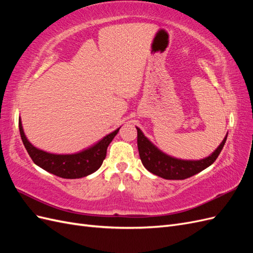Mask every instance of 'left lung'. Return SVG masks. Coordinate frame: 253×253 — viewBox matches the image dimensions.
Wrapping results in <instances>:
<instances>
[{
	"mask_svg": "<svg viewBox=\"0 0 253 253\" xmlns=\"http://www.w3.org/2000/svg\"><path fill=\"white\" fill-rule=\"evenodd\" d=\"M137 128V145H138L139 156L145 169L165 179H186L197 173L202 172L206 168L211 166L218 157L227 140V135L218 145V148L212 154L201 160H181L171 157L158 150L141 129Z\"/></svg>",
	"mask_w": 253,
	"mask_h": 253,
	"instance_id": "obj_1",
	"label": "left lung"
}]
</instances>
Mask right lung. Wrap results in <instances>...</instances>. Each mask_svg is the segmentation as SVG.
Instances as JSON below:
<instances>
[{
	"instance_id": "add662e5",
	"label": "right lung",
	"mask_w": 253,
	"mask_h": 253,
	"mask_svg": "<svg viewBox=\"0 0 253 253\" xmlns=\"http://www.w3.org/2000/svg\"><path fill=\"white\" fill-rule=\"evenodd\" d=\"M20 135L23 144L28 152L33 162L42 168L43 170L47 171L59 177L75 179L81 178L91 173L96 172L101 167L103 160L106 156V150L109 144L114 139V137L118 133L119 128L105 137L86 150L76 154H51V153L37 149L30 143L23 131L21 119H19Z\"/></svg>"
}]
</instances>
